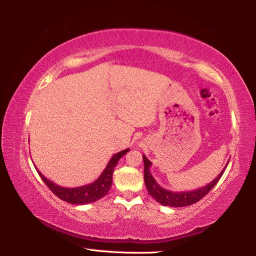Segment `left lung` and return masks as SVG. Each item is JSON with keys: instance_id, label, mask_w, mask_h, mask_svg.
Masks as SVG:
<instances>
[{"instance_id": "left-lung-1", "label": "left lung", "mask_w": 256, "mask_h": 256, "mask_svg": "<svg viewBox=\"0 0 256 256\" xmlns=\"http://www.w3.org/2000/svg\"><path fill=\"white\" fill-rule=\"evenodd\" d=\"M144 184L146 188L148 190V193L152 196L156 201L162 206H168L172 208H180V206H188L193 204V203H196L201 200L203 196H206L210 190L214 188V185L218 183L220 177L222 176L224 170L227 168V164L224 166L222 172L216 177V178L203 188L193 190H188V192H172V190H168L160 186L154 176L151 175L150 172V167H151V162L150 160L144 156Z\"/></svg>"}]
</instances>
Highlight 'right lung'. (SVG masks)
Masks as SVG:
<instances>
[{
  "mask_svg": "<svg viewBox=\"0 0 256 256\" xmlns=\"http://www.w3.org/2000/svg\"><path fill=\"white\" fill-rule=\"evenodd\" d=\"M128 150L130 149H125L112 156L102 175L96 180L84 186H78V188H63V186H60L54 182L47 180L40 170L37 172L44 183L48 186V188L60 200L71 203V204H88V203L99 200L108 193V190L112 188V172H114L116 164Z\"/></svg>",
  "mask_w": 256,
  "mask_h": 256,
  "instance_id": "1",
  "label": "right lung"
}]
</instances>
